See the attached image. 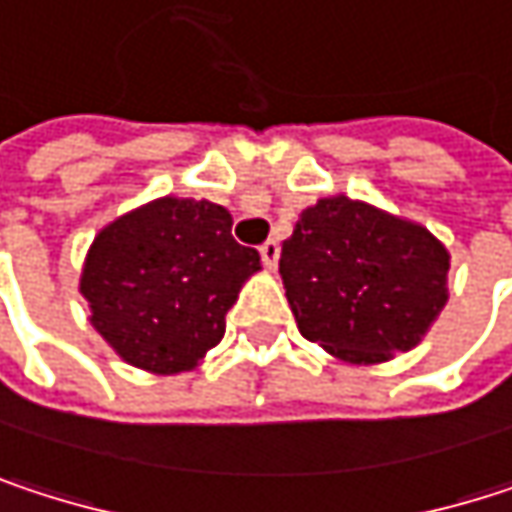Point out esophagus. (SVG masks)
I'll use <instances>...</instances> for the list:
<instances>
[{"instance_id":"34e87169","label":"esophagus","mask_w":512,"mask_h":512,"mask_svg":"<svg viewBox=\"0 0 512 512\" xmlns=\"http://www.w3.org/2000/svg\"><path fill=\"white\" fill-rule=\"evenodd\" d=\"M278 255H281L278 240H266V243L260 246V257H263V263H266V266H275V263H278Z\"/></svg>"}]
</instances>
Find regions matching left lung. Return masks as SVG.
Instances as JSON below:
<instances>
[{
  "mask_svg": "<svg viewBox=\"0 0 512 512\" xmlns=\"http://www.w3.org/2000/svg\"><path fill=\"white\" fill-rule=\"evenodd\" d=\"M445 246L344 195L302 210L278 272L302 338L356 364L412 350L448 302Z\"/></svg>",
  "mask_w": 512,
  "mask_h": 512,
  "instance_id": "8db88e82",
  "label": "left lung"
}]
</instances>
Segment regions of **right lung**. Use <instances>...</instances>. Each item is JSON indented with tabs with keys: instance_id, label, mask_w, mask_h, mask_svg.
<instances>
[{
	"instance_id": "add662e5",
	"label": "right lung",
	"mask_w": 512,
	"mask_h": 512,
	"mask_svg": "<svg viewBox=\"0 0 512 512\" xmlns=\"http://www.w3.org/2000/svg\"><path fill=\"white\" fill-rule=\"evenodd\" d=\"M260 255L231 237L210 201L159 198L94 240L82 296L115 353L154 373H180L225 335V314Z\"/></svg>"
}]
</instances>
